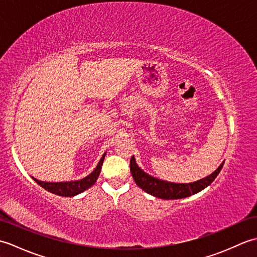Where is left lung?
Returning <instances> with one entry per match:
<instances>
[{
  "mask_svg": "<svg viewBox=\"0 0 257 257\" xmlns=\"http://www.w3.org/2000/svg\"><path fill=\"white\" fill-rule=\"evenodd\" d=\"M223 165H224V162H222L220 167L214 172L211 173L210 176L191 183H173L149 176L148 173L141 170L137 166L134 156L130 159V171H132L135 182L147 193L163 200H176L187 198V196L198 193L206 187H209L214 181L217 174L220 173Z\"/></svg>",
  "mask_w": 257,
  "mask_h": 257,
  "instance_id": "1",
  "label": "left lung"
}]
</instances>
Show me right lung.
<instances>
[{
    "label": "right lung",
    "mask_w": 257,
    "mask_h": 257,
    "mask_svg": "<svg viewBox=\"0 0 257 257\" xmlns=\"http://www.w3.org/2000/svg\"><path fill=\"white\" fill-rule=\"evenodd\" d=\"M106 152L102 155L100 161L98 162L97 167L95 168V170L92 171L88 176L85 177L81 180H77V181H68V182H45V181H40L35 178H33V180L40 184L42 188H44L47 190L48 192H52L54 194L61 195V196H75L81 192H84L85 190L89 189L90 187L95 184L97 181L98 177H99V173L101 170V166L103 159H105Z\"/></svg>",
    "instance_id": "1"
}]
</instances>
